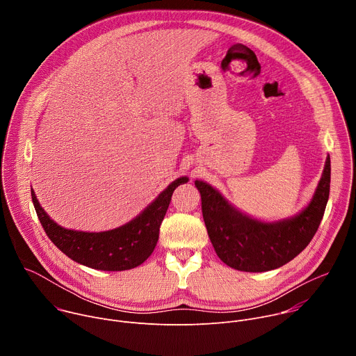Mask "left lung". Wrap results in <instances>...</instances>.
Wrapping results in <instances>:
<instances>
[{"label":"left lung","mask_w":356,"mask_h":356,"mask_svg":"<svg viewBox=\"0 0 356 356\" xmlns=\"http://www.w3.org/2000/svg\"><path fill=\"white\" fill-rule=\"evenodd\" d=\"M330 181L331 161L327 156L309 204L298 214L273 222L239 211L206 181L195 180L194 184L201 195L202 218L218 258L236 270L268 272L289 264L310 243L325 211Z\"/></svg>","instance_id":"8db88e82"}]
</instances>
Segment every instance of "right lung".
Returning a JSON list of instances; mask_svg holds the SVG:
<instances>
[{
  "label": "right lung",
  "instance_id": "1",
  "mask_svg": "<svg viewBox=\"0 0 356 356\" xmlns=\"http://www.w3.org/2000/svg\"><path fill=\"white\" fill-rule=\"evenodd\" d=\"M188 181L181 176L173 180L150 204L129 222L108 231L87 232L69 229L50 218L31 188L38 218L49 236L72 261L97 270L120 272L142 265L154 252L161 224L176 187Z\"/></svg>",
  "mask_w": 356,
  "mask_h": 356
}]
</instances>
